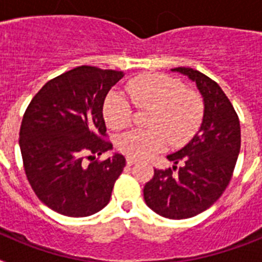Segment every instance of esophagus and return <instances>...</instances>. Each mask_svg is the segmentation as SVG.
<instances>
[{"label": "esophagus", "instance_id": "esophagus-1", "mask_svg": "<svg viewBox=\"0 0 262 262\" xmlns=\"http://www.w3.org/2000/svg\"><path fill=\"white\" fill-rule=\"evenodd\" d=\"M136 161H138V160L133 159V157H127V159H126V163H127V165H128V166H131V165H134V164H136Z\"/></svg>", "mask_w": 262, "mask_h": 262}]
</instances>
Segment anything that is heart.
Returning a JSON list of instances; mask_svg holds the SVG:
<instances>
[{
  "label": "heart",
  "mask_w": 262,
  "mask_h": 262,
  "mask_svg": "<svg viewBox=\"0 0 262 262\" xmlns=\"http://www.w3.org/2000/svg\"><path fill=\"white\" fill-rule=\"evenodd\" d=\"M123 93L111 92L103 102V118L110 128H126L136 108H151L147 127L133 129L115 140L117 149L127 157L148 159L166 147H180L195 134L203 118V99L195 90L186 89L181 81L164 73H144L129 78ZM132 102L129 103V101Z\"/></svg>",
  "instance_id": "b5f03b06"
}]
</instances>
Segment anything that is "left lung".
I'll list each match as a JSON object with an SVG mask.
<instances>
[{"label":"left lung","mask_w":262,"mask_h":262,"mask_svg":"<svg viewBox=\"0 0 262 262\" xmlns=\"http://www.w3.org/2000/svg\"><path fill=\"white\" fill-rule=\"evenodd\" d=\"M203 97L205 111L200 131L176 154L168 155L173 169H155L144 186V201L168 219H187L214 205L232 177L240 152V122L222 88L201 72L178 67ZM180 164L177 173V164Z\"/></svg>","instance_id":"obj_1"}]
</instances>
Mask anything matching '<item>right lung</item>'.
I'll return each instance as SVG.
<instances>
[{
	"mask_svg": "<svg viewBox=\"0 0 262 262\" xmlns=\"http://www.w3.org/2000/svg\"><path fill=\"white\" fill-rule=\"evenodd\" d=\"M122 77L120 71L77 67L48 81L27 106L19 131L23 166L34 193L53 211L89 216L110 202L126 159H94L113 149L103 139L102 108Z\"/></svg>",
	"mask_w": 262,
	"mask_h": 262,
	"instance_id": "right-lung-1",
	"label": "right lung"
}]
</instances>
